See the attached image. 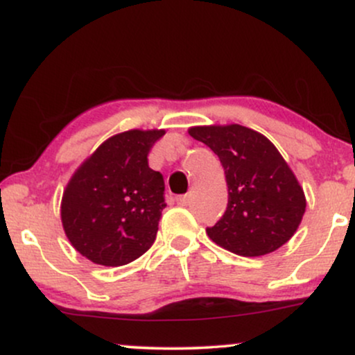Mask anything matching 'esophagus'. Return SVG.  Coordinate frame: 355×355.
I'll return each instance as SVG.
<instances>
[{
  "label": "esophagus",
  "instance_id": "obj_1",
  "mask_svg": "<svg viewBox=\"0 0 355 355\" xmlns=\"http://www.w3.org/2000/svg\"><path fill=\"white\" fill-rule=\"evenodd\" d=\"M175 200H177V203L178 205H182V207H187L190 203V195H178L177 198H175Z\"/></svg>",
  "mask_w": 355,
  "mask_h": 355
}]
</instances>
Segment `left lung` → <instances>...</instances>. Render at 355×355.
Segmentation results:
<instances>
[{"instance_id":"obj_1","label":"left lung","mask_w":355,"mask_h":355,"mask_svg":"<svg viewBox=\"0 0 355 355\" xmlns=\"http://www.w3.org/2000/svg\"><path fill=\"white\" fill-rule=\"evenodd\" d=\"M190 135L214 150L225 170L229 203L207 234L242 257L270 254L295 234L304 190L270 140L242 125L195 126Z\"/></svg>"}]
</instances>
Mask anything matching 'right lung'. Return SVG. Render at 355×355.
Returning <instances> with one entry per match:
<instances>
[{"mask_svg": "<svg viewBox=\"0 0 355 355\" xmlns=\"http://www.w3.org/2000/svg\"><path fill=\"white\" fill-rule=\"evenodd\" d=\"M164 130H130L108 138L73 175L61 200L71 245L92 262L118 267L144 255L165 209L164 175L148 153Z\"/></svg>", "mask_w": 355, "mask_h": 355, "instance_id": "add662e5", "label": "right lung"}]
</instances>
